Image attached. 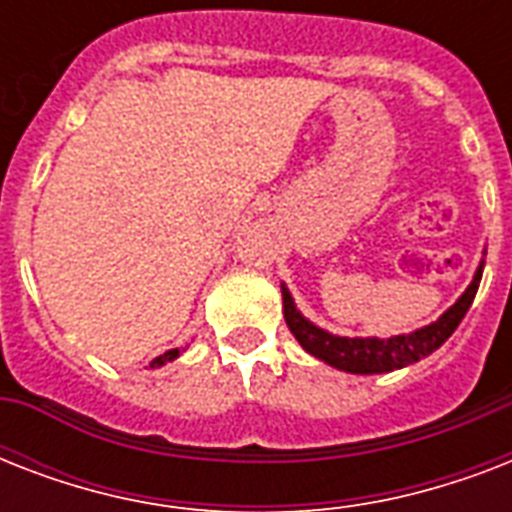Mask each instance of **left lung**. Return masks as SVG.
<instances>
[{"instance_id": "8db88e82", "label": "left lung", "mask_w": 512, "mask_h": 512, "mask_svg": "<svg viewBox=\"0 0 512 512\" xmlns=\"http://www.w3.org/2000/svg\"><path fill=\"white\" fill-rule=\"evenodd\" d=\"M481 273L484 268H478L476 279L468 287V292L457 300V303L449 308V311L425 329H417L412 335H398L388 337V340H348V337L329 335L324 329L313 327L311 321H305L300 313H297L295 303H292V295L287 292V287H281V297H284V319H287L289 332L295 335V340L303 345L311 356L327 361V364L337 366L342 372L353 374H382L393 372V369H401V366H409L420 358L430 356L433 350H438L444 345L452 332L460 327V321L465 319V313L473 305V297L478 292V284H481Z\"/></svg>"}]
</instances>
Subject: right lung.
Returning <instances> with one entry per match:
<instances>
[{"label":"right lung","instance_id":"add662e5","mask_svg":"<svg viewBox=\"0 0 512 512\" xmlns=\"http://www.w3.org/2000/svg\"><path fill=\"white\" fill-rule=\"evenodd\" d=\"M177 353H180V350H167V353H164V356H159V358H154V364L151 366H162V364H167V361H172V358H177Z\"/></svg>","mask_w":512,"mask_h":512}]
</instances>
